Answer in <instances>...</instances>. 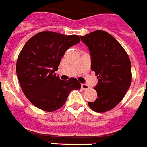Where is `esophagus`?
Masks as SVG:
<instances>
[{
	"mask_svg": "<svg viewBox=\"0 0 147 147\" xmlns=\"http://www.w3.org/2000/svg\"><path fill=\"white\" fill-rule=\"evenodd\" d=\"M81 87H82V90H87V89H89V86L86 84H82Z\"/></svg>",
	"mask_w": 147,
	"mask_h": 147,
	"instance_id": "1",
	"label": "esophagus"
}]
</instances>
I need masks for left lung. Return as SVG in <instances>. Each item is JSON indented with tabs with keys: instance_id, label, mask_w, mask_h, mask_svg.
<instances>
[{
	"instance_id": "8db88e82",
	"label": "left lung",
	"mask_w": 147,
	"mask_h": 147,
	"mask_svg": "<svg viewBox=\"0 0 147 147\" xmlns=\"http://www.w3.org/2000/svg\"><path fill=\"white\" fill-rule=\"evenodd\" d=\"M91 56V69L97 76L94 87L97 98L88 105L96 112L113 109L123 99L131 82V66L129 55L112 36L96 30L81 36Z\"/></svg>"
}]
</instances>
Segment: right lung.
Returning <instances> with one entry per match:
<instances>
[{"label": "right lung", "instance_id": "obj_1", "mask_svg": "<svg viewBox=\"0 0 147 147\" xmlns=\"http://www.w3.org/2000/svg\"><path fill=\"white\" fill-rule=\"evenodd\" d=\"M79 42L77 35L43 31L24 45L17 59L16 73L22 92L35 107L54 111L65 104L72 90L81 88L76 78L64 81L55 73L65 51Z\"/></svg>", "mask_w": 147, "mask_h": 147}]
</instances>
